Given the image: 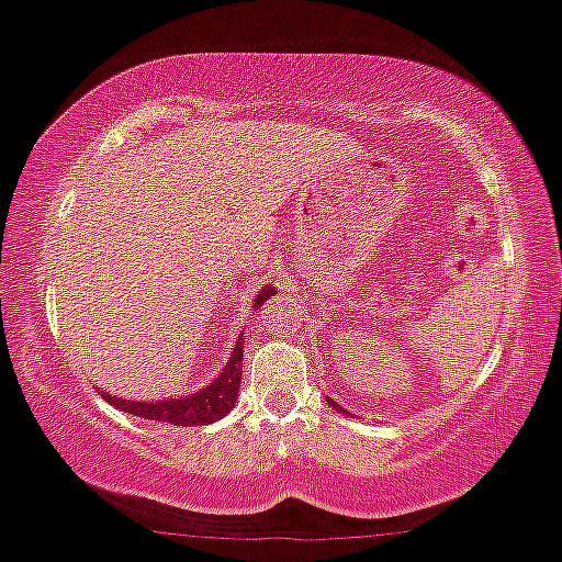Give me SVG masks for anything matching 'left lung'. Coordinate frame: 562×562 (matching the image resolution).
I'll list each match as a JSON object with an SVG mask.
<instances>
[{"instance_id": "8db88e82", "label": "left lung", "mask_w": 562, "mask_h": 562, "mask_svg": "<svg viewBox=\"0 0 562 562\" xmlns=\"http://www.w3.org/2000/svg\"><path fill=\"white\" fill-rule=\"evenodd\" d=\"M327 402L331 404V407H335V409H337V413H346V407H342V404H337L335 400H329V396H327Z\"/></svg>"}]
</instances>
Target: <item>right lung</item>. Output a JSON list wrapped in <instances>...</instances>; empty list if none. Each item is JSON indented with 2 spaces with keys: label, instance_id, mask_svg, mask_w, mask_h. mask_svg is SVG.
<instances>
[{
  "label": "right lung",
  "instance_id": "right-lung-1",
  "mask_svg": "<svg viewBox=\"0 0 562 562\" xmlns=\"http://www.w3.org/2000/svg\"><path fill=\"white\" fill-rule=\"evenodd\" d=\"M276 286H262L259 294L255 297L251 307H259L268 297H273ZM244 342H246V331H240L238 342L231 351V359L227 364L222 367V372L216 375L206 389H198L195 394L179 396V400H155V402H134V400H120V396L104 394L106 402L114 404L123 413L138 415V418L147 420H160V424H173V426H206L214 424V420L225 418L227 413L233 409L235 400H238V389H240V372H244Z\"/></svg>",
  "mask_w": 562,
  "mask_h": 562
}]
</instances>
